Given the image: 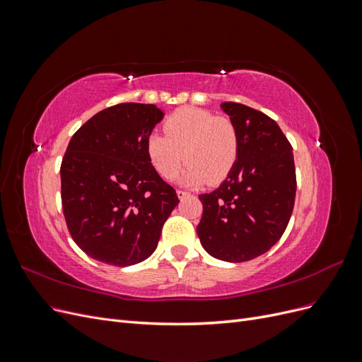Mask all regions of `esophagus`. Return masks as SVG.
<instances>
[{"label": "esophagus", "instance_id": "obj_1", "mask_svg": "<svg viewBox=\"0 0 362 362\" xmlns=\"http://www.w3.org/2000/svg\"><path fill=\"white\" fill-rule=\"evenodd\" d=\"M177 196L180 199H184L185 196H189V193L187 192H184V190H177Z\"/></svg>", "mask_w": 362, "mask_h": 362}]
</instances>
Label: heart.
Segmentation results:
<instances>
[{
  "label": "heart",
  "mask_w": 362,
  "mask_h": 362,
  "mask_svg": "<svg viewBox=\"0 0 362 362\" xmlns=\"http://www.w3.org/2000/svg\"><path fill=\"white\" fill-rule=\"evenodd\" d=\"M164 131L166 134L151 133L146 139L148 158L161 178L172 180L184 160L189 166L181 180L189 185H217L233 172L240 136L229 117L185 107L166 119Z\"/></svg>",
  "instance_id": "b5f03b06"
}]
</instances>
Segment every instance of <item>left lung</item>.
<instances>
[{
  "label": "left lung",
  "mask_w": 362,
  "mask_h": 362,
  "mask_svg": "<svg viewBox=\"0 0 362 362\" xmlns=\"http://www.w3.org/2000/svg\"><path fill=\"white\" fill-rule=\"evenodd\" d=\"M238 129V160L211 193L199 194L201 245L211 257L243 262L267 252L290 222L296 198L293 148L275 120L237 103L221 105Z\"/></svg>",
  "instance_id": "8db88e82"
}]
</instances>
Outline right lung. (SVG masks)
<instances>
[{"instance_id": "obj_1", "label": "right lung", "mask_w": 362, "mask_h": 362, "mask_svg": "<svg viewBox=\"0 0 362 362\" xmlns=\"http://www.w3.org/2000/svg\"><path fill=\"white\" fill-rule=\"evenodd\" d=\"M163 116L154 104H117L69 141L60 166L63 214L74 242L93 259L117 267L146 259L180 202L146 154Z\"/></svg>"}]
</instances>
